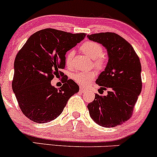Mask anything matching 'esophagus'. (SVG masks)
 <instances>
[{
	"label": "esophagus",
	"mask_w": 157,
	"mask_h": 157,
	"mask_svg": "<svg viewBox=\"0 0 157 157\" xmlns=\"http://www.w3.org/2000/svg\"><path fill=\"white\" fill-rule=\"evenodd\" d=\"M79 91H80V92H82V93H84V92H86V89H83L82 87H80Z\"/></svg>",
	"instance_id": "1"
}]
</instances>
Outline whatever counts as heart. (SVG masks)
<instances>
[{
	"instance_id": "1",
	"label": "heart",
	"mask_w": 157,
	"mask_h": 157,
	"mask_svg": "<svg viewBox=\"0 0 157 157\" xmlns=\"http://www.w3.org/2000/svg\"><path fill=\"white\" fill-rule=\"evenodd\" d=\"M80 50L86 56L91 59L93 62V66L96 69H102L105 65V59L103 56V47L99 43L89 41L83 43L80 47ZM74 57V52L68 51L65 56V63L68 68H71L72 65V59ZM95 78V74L92 71L82 72L76 71L73 73L72 79L80 86H86L92 82Z\"/></svg>"
}]
</instances>
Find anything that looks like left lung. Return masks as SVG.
<instances>
[{"instance_id": "1", "label": "left lung", "mask_w": 157, "mask_h": 157, "mask_svg": "<svg viewBox=\"0 0 157 157\" xmlns=\"http://www.w3.org/2000/svg\"><path fill=\"white\" fill-rule=\"evenodd\" d=\"M107 49L109 62L96 84L106 95L95 94L88 104L91 118L99 126L115 127L130 119L142 90L141 64L132 46L120 35L102 32L88 35Z\"/></svg>"}]
</instances>
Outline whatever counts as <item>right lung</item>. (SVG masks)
Wrapping results in <instances>:
<instances>
[{
	"label": "right lung",
	"mask_w": 157,
	"mask_h": 157,
	"mask_svg": "<svg viewBox=\"0 0 157 157\" xmlns=\"http://www.w3.org/2000/svg\"><path fill=\"white\" fill-rule=\"evenodd\" d=\"M86 35L45 28L33 34L17 54L12 89L21 110L30 120L38 123L54 120L70 97L79 91L78 86L60 70L65 67L66 52ZM59 74L63 76V85L58 90L50 81Z\"/></svg>",
	"instance_id": "right-lung-1"
}]
</instances>
